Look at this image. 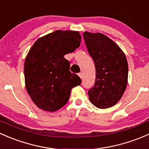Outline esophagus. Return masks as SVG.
Masks as SVG:
<instances>
[{
	"instance_id": "esophagus-1",
	"label": "esophagus",
	"mask_w": 149,
	"mask_h": 149,
	"mask_svg": "<svg viewBox=\"0 0 149 149\" xmlns=\"http://www.w3.org/2000/svg\"><path fill=\"white\" fill-rule=\"evenodd\" d=\"M78 75H79V77H80L81 79H82V73L79 72V74H78Z\"/></svg>"
}]
</instances>
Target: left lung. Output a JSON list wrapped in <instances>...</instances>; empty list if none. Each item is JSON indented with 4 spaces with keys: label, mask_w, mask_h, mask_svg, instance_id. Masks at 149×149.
I'll return each mask as SVG.
<instances>
[{
    "label": "left lung",
    "mask_w": 149,
    "mask_h": 149,
    "mask_svg": "<svg viewBox=\"0 0 149 149\" xmlns=\"http://www.w3.org/2000/svg\"><path fill=\"white\" fill-rule=\"evenodd\" d=\"M83 37L96 70L94 87L87 93L89 99L98 108H110L120 100L126 88V57L120 47L102 33L86 31Z\"/></svg>",
    "instance_id": "1"
}]
</instances>
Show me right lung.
I'll use <instances>...</instances> for the list:
<instances>
[{
  "label": "right lung",
  "mask_w": 149,
  "mask_h": 149,
  "mask_svg": "<svg viewBox=\"0 0 149 149\" xmlns=\"http://www.w3.org/2000/svg\"><path fill=\"white\" fill-rule=\"evenodd\" d=\"M78 31H55L39 38L29 50L24 63L27 93L42 110L54 112L69 100L71 90L81 84L77 74L70 71L64 57L79 47Z\"/></svg>",
  "instance_id": "obj_1"
}]
</instances>
